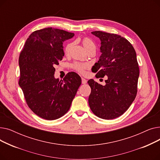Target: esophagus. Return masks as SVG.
I'll return each instance as SVG.
<instances>
[{"instance_id":"esophagus-1","label":"esophagus","mask_w":160,"mask_h":160,"mask_svg":"<svg viewBox=\"0 0 160 160\" xmlns=\"http://www.w3.org/2000/svg\"><path fill=\"white\" fill-rule=\"evenodd\" d=\"M82 83H83V84H86V83H87V80L85 78H82Z\"/></svg>"}]
</instances>
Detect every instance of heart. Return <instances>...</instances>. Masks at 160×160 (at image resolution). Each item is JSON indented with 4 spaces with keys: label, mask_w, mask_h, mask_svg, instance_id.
Masks as SVG:
<instances>
[{
    "label": "heart",
    "mask_w": 160,
    "mask_h": 160,
    "mask_svg": "<svg viewBox=\"0 0 160 160\" xmlns=\"http://www.w3.org/2000/svg\"><path fill=\"white\" fill-rule=\"evenodd\" d=\"M76 42H79V43H80L88 52H89L91 51H95L96 45L95 42L88 37L84 36L78 38L76 40ZM74 42H69V43L66 45L65 48V54L66 55H69L72 47H74ZM71 67L75 71L83 74L85 72L86 69L88 68V65L84 63L74 62L71 65Z\"/></svg>",
    "instance_id": "b5f03b06"
}]
</instances>
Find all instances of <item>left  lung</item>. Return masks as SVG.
<instances>
[{
    "label": "left lung",
    "mask_w": 160,
    "mask_h": 160,
    "mask_svg": "<svg viewBox=\"0 0 160 160\" xmlns=\"http://www.w3.org/2000/svg\"><path fill=\"white\" fill-rule=\"evenodd\" d=\"M91 33L101 41L102 54L94 65V72L98 78L107 76L108 79L104 86L92 79L88 82L91 89L89 105L100 118L113 119L127 111L136 97L139 75L136 53L130 42L119 35Z\"/></svg>",
    "instance_id": "8db88e82"
}]
</instances>
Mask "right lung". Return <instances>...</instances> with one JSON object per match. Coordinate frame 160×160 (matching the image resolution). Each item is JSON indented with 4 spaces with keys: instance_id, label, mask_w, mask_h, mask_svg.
Instances as JSON below:
<instances>
[{
    "instance_id": "add662e5",
    "label": "right lung",
    "mask_w": 160,
    "mask_h": 160,
    "mask_svg": "<svg viewBox=\"0 0 160 160\" xmlns=\"http://www.w3.org/2000/svg\"><path fill=\"white\" fill-rule=\"evenodd\" d=\"M74 35L51 27L36 30L19 54V85L30 110L44 119L55 120L68 112L82 83L74 72L60 81L54 77V66L64 56L63 41Z\"/></svg>"
}]
</instances>
